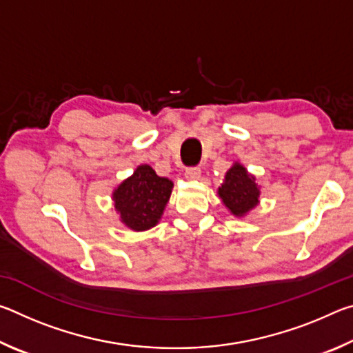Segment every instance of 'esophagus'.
Returning <instances> with one entry per match:
<instances>
[{
	"mask_svg": "<svg viewBox=\"0 0 353 353\" xmlns=\"http://www.w3.org/2000/svg\"><path fill=\"white\" fill-rule=\"evenodd\" d=\"M185 177L190 179V181H198L201 177V168H198V166H194V168H188L185 171Z\"/></svg>",
	"mask_w": 353,
	"mask_h": 353,
	"instance_id": "1",
	"label": "esophagus"
}]
</instances>
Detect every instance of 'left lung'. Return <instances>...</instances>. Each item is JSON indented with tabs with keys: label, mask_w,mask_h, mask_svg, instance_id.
I'll return each instance as SVG.
<instances>
[{
	"label": "left lung",
	"mask_w": 353,
	"mask_h": 353,
	"mask_svg": "<svg viewBox=\"0 0 353 353\" xmlns=\"http://www.w3.org/2000/svg\"><path fill=\"white\" fill-rule=\"evenodd\" d=\"M218 194L230 213L241 218L259 204L260 188L255 183V177L249 174L241 163L235 162L225 172L224 183L218 188Z\"/></svg>",
	"instance_id": "obj_1"
}]
</instances>
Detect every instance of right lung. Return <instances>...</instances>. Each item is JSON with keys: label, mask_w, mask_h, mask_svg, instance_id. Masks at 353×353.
<instances>
[{"label": "right lung", "mask_w": 353, "mask_h": 353, "mask_svg": "<svg viewBox=\"0 0 353 353\" xmlns=\"http://www.w3.org/2000/svg\"><path fill=\"white\" fill-rule=\"evenodd\" d=\"M172 182L160 177L149 165H140L134 174L118 185L113 191L115 210L121 223L135 232L154 227L162 218L168 204Z\"/></svg>", "instance_id": "right-lung-1"}]
</instances>
